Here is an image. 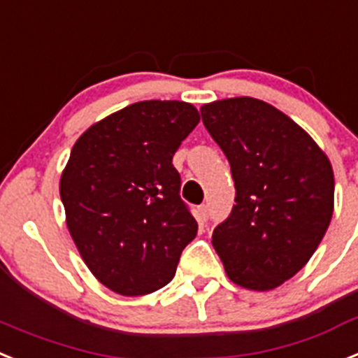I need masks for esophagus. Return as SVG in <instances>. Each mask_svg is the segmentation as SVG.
Returning a JSON list of instances; mask_svg holds the SVG:
<instances>
[{
  "instance_id": "1",
  "label": "esophagus",
  "mask_w": 358,
  "mask_h": 358,
  "mask_svg": "<svg viewBox=\"0 0 358 358\" xmlns=\"http://www.w3.org/2000/svg\"><path fill=\"white\" fill-rule=\"evenodd\" d=\"M208 217H210V208L206 206V204H203V206H199V208H197V219H199L201 222L208 221Z\"/></svg>"
}]
</instances>
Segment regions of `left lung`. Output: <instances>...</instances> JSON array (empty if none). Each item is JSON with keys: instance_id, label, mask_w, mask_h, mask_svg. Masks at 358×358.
Wrapping results in <instances>:
<instances>
[{"instance_id": "1", "label": "left lung", "mask_w": 358, "mask_h": 358, "mask_svg": "<svg viewBox=\"0 0 358 358\" xmlns=\"http://www.w3.org/2000/svg\"><path fill=\"white\" fill-rule=\"evenodd\" d=\"M235 181V204L213 230L226 275L243 288L268 292L304 268L333 215L328 155L295 121L253 97L201 106Z\"/></svg>"}]
</instances>
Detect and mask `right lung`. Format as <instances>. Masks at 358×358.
Masks as SVG:
<instances>
[{
  "instance_id": "obj_1",
  "label": "right lung",
  "mask_w": 358,
  "mask_h": 358,
  "mask_svg": "<svg viewBox=\"0 0 358 358\" xmlns=\"http://www.w3.org/2000/svg\"><path fill=\"white\" fill-rule=\"evenodd\" d=\"M199 123L185 101H139L92 124L61 173L66 226L88 270L136 297L173 279L197 221L173 154Z\"/></svg>"
}]
</instances>
